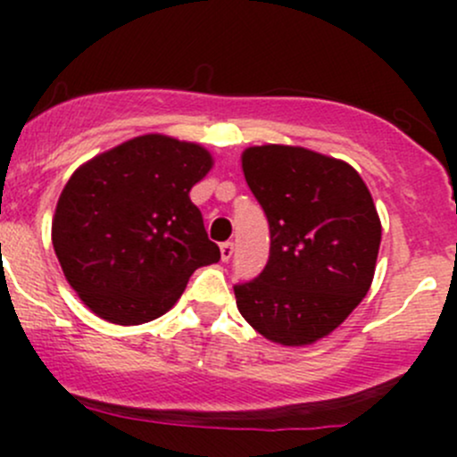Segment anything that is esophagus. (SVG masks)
<instances>
[{
    "label": "esophagus",
    "instance_id": "1",
    "mask_svg": "<svg viewBox=\"0 0 457 457\" xmlns=\"http://www.w3.org/2000/svg\"><path fill=\"white\" fill-rule=\"evenodd\" d=\"M232 255H234V243H229V240H228V243L221 245V260L229 262Z\"/></svg>",
    "mask_w": 457,
    "mask_h": 457
}]
</instances>
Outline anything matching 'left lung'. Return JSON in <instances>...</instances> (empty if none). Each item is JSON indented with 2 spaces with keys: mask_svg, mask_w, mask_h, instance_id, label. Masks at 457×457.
Wrapping results in <instances>:
<instances>
[{
  "mask_svg": "<svg viewBox=\"0 0 457 457\" xmlns=\"http://www.w3.org/2000/svg\"><path fill=\"white\" fill-rule=\"evenodd\" d=\"M243 174L270 225L258 279L234 287L262 337L312 345L359 307L378 260L382 225L363 178L342 159L301 145H251Z\"/></svg>",
  "mask_w": 457,
  "mask_h": 457,
  "instance_id": "obj_1",
  "label": "left lung"
}]
</instances>
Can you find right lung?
Segmentation results:
<instances>
[{"mask_svg":"<svg viewBox=\"0 0 457 457\" xmlns=\"http://www.w3.org/2000/svg\"><path fill=\"white\" fill-rule=\"evenodd\" d=\"M214 159L195 141L148 133L79 165L57 199L51 240L66 281L122 327L176 305L188 277L219 262L188 193Z\"/></svg>","mask_w":457,"mask_h":457,"instance_id":"obj_1","label":"right lung"}]
</instances>
